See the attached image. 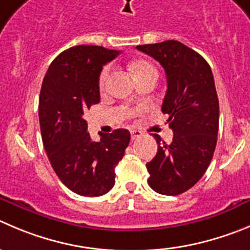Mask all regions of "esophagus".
<instances>
[{"mask_svg":"<svg viewBox=\"0 0 250 250\" xmlns=\"http://www.w3.org/2000/svg\"><path fill=\"white\" fill-rule=\"evenodd\" d=\"M130 132H131V139L132 140H136V139H139V137L142 136V132L139 131V130H131Z\"/></svg>","mask_w":250,"mask_h":250,"instance_id":"34e87169","label":"esophagus"}]
</instances>
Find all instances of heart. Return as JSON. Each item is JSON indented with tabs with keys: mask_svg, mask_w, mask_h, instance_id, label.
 <instances>
[{
	"mask_svg": "<svg viewBox=\"0 0 250 250\" xmlns=\"http://www.w3.org/2000/svg\"><path fill=\"white\" fill-rule=\"evenodd\" d=\"M131 70H132V73L135 75V77L144 75V73L152 72V71H154V72H156V70H154V67L151 65V63L147 62V61H142V60L136 61V62L132 63ZM108 76H109V68L105 67L103 71H102L101 76H99V84H101L102 88L105 85L106 80H108Z\"/></svg>",
	"mask_w": 250,
	"mask_h": 250,
	"instance_id": "obj_1",
	"label": "heart"
}]
</instances>
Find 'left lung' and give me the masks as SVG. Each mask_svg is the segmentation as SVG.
Listing matches in <instances>:
<instances>
[{
	"mask_svg": "<svg viewBox=\"0 0 250 250\" xmlns=\"http://www.w3.org/2000/svg\"><path fill=\"white\" fill-rule=\"evenodd\" d=\"M136 49L165 68L167 93L162 113L169 115L174 134L169 145L153 134L158 149L146 165L147 182L158 194L179 195L201 179L215 152L220 111L212 71L200 54L177 40Z\"/></svg>",
	"mask_w": 250,
	"mask_h": 250,
	"instance_id": "obj_1",
	"label": "left lung"
}]
</instances>
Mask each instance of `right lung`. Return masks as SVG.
I'll return each mask as SVG.
<instances>
[{
  "instance_id": "1",
  "label": "right lung",
  "mask_w": 250,
  "mask_h": 250,
  "mask_svg": "<svg viewBox=\"0 0 250 250\" xmlns=\"http://www.w3.org/2000/svg\"><path fill=\"white\" fill-rule=\"evenodd\" d=\"M120 54L94 45L65 50L50 65L39 97V123L45 151L59 179L82 196H101L115 184L116 165L130 142L126 129L99 132L91 140L84 113L101 101L99 75Z\"/></svg>"
}]
</instances>
